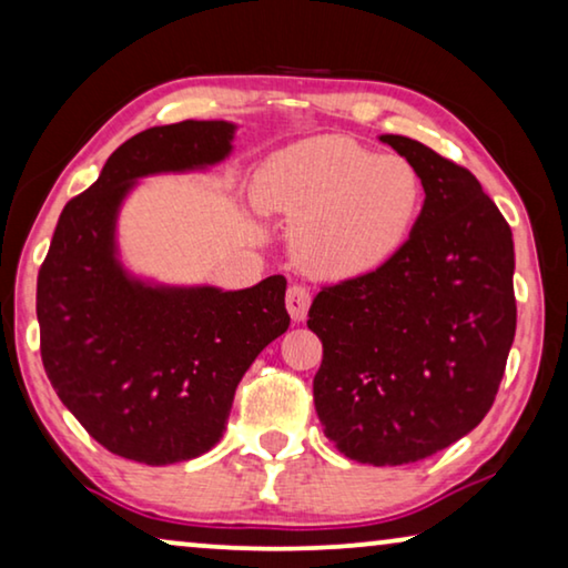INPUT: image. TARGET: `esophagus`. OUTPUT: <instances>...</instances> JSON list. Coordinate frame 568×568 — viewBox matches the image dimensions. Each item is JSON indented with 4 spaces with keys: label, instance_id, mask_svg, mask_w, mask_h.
<instances>
[{
    "label": "esophagus",
    "instance_id": "esophagus-1",
    "mask_svg": "<svg viewBox=\"0 0 568 568\" xmlns=\"http://www.w3.org/2000/svg\"><path fill=\"white\" fill-rule=\"evenodd\" d=\"M285 306H287V314H291L293 322H303V318L308 316V308H311L308 287H303V285L287 287Z\"/></svg>",
    "mask_w": 568,
    "mask_h": 568
}]
</instances>
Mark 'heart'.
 Masks as SVG:
<instances>
[{
    "mask_svg": "<svg viewBox=\"0 0 568 568\" xmlns=\"http://www.w3.org/2000/svg\"><path fill=\"white\" fill-rule=\"evenodd\" d=\"M419 172L347 135H316L270 156L254 201L293 226L295 260L308 273L349 281L378 270L409 239L422 211Z\"/></svg>",
    "mask_w": 568,
    "mask_h": 568,
    "instance_id": "obj_1",
    "label": "heart"
}]
</instances>
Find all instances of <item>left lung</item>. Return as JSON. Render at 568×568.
<instances>
[{"instance_id": "left-lung-1", "label": "left lung", "mask_w": 568, "mask_h": 568, "mask_svg": "<svg viewBox=\"0 0 568 568\" xmlns=\"http://www.w3.org/2000/svg\"><path fill=\"white\" fill-rule=\"evenodd\" d=\"M425 205L373 273L324 287L308 329L324 345L314 404L349 460L404 466L468 435L491 409L515 339V244L478 180L406 135Z\"/></svg>"}]
</instances>
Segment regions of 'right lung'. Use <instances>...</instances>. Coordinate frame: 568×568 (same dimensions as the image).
<instances>
[{
	"label": "right lung",
	"instance_id": "obj_1",
	"mask_svg": "<svg viewBox=\"0 0 568 568\" xmlns=\"http://www.w3.org/2000/svg\"><path fill=\"white\" fill-rule=\"evenodd\" d=\"M236 123L154 125L118 146L69 201L38 273L48 381L121 458L170 466L221 440L239 381L291 324L285 277L223 291L170 285L123 262L118 221L139 180L205 172L231 156Z\"/></svg>",
	"mask_w": 568,
	"mask_h": 568
}]
</instances>
